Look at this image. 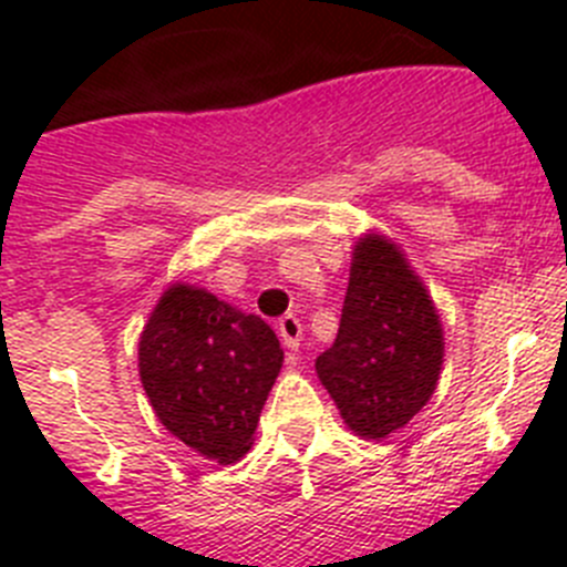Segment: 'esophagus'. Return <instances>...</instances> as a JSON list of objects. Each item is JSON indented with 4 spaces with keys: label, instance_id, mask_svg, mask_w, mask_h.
Returning a JSON list of instances; mask_svg holds the SVG:
<instances>
[{
    "label": "esophagus",
    "instance_id": "34e87169",
    "mask_svg": "<svg viewBox=\"0 0 567 567\" xmlns=\"http://www.w3.org/2000/svg\"><path fill=\"white\" fill-rule=\"evenodd\" d=\"M278 334L280 340H284V346L295 352L300 346V338H303V327H300V320L295 318V315H284V318L278 320Z\"/></svg>",
    "mask_w": 567,
    "mask_h": 567
}]
</instances>
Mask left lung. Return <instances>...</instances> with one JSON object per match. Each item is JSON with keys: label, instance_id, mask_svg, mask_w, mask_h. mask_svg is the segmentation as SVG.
Here are the masks:
<instances>
[{"label": "left lung", "instance_id": "1", "mask_svg": "<svg viewBox=\"0 0 567 567\" xmlns=\"http://www.w3.org/2000/svg\"><path fill=\"white\" fill-rule=\"evenodd\" d=\"M443 340L437 307L403 249L374 229L360 235L338 338L315 360L343 423L365 440L403 429L437 389Z\"/></svg>", "mask_w": 567, "mask_h": 567}]
</instances>
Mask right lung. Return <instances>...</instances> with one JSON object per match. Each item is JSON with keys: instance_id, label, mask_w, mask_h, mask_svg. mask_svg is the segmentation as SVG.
I'll list each match as a JSON object with an SVG mask.
<instances>
[{"instance_id": "1", "label": "right lung", "mask_w": 567, "mask_h": 567, "mask_svg": "<svg viewBox=\"0 0 567 567\" xmlns=\"http://www.w3.org/2000/svg\"><path fill=\"white\" fill-rule=\"evenodd\" d=\"M284 349L258 315L193 284H169L138 338V374L155 417L202 457L249 452Z\"/></svg>"}]
</instances>
